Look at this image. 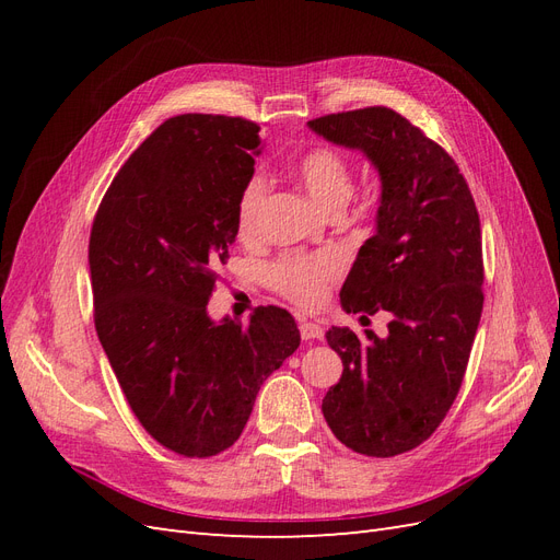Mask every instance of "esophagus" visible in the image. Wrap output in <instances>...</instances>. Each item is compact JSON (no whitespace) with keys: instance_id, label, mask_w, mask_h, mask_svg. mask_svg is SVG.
Listing matches in <instances>:
<instances>
[{"instance_id":"34e87169","label":"esophagus","mask_w":560,"mask_h":560,"mask_svg":"<svg viewBox=\"0 0 560 560\" xmlns=\"http://www.w3.org/2000/svg\"><path fill=\"white\" fill-rule=\"evenodd\" d=\"M299 331H301L303 341H319V338L325 336V329H322L319 325H315V322H308V319H301Z\"/></svg>"}]
</instances>
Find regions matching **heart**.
I'll return each instance as SVG.
<instances>
[{
    "label": "heart",
    "instance_id": "obj_1",
    "mask_svg": "<svg viewBox=\"0 0 560 560\" xmlns=\"http://www.w3.org/2000/svg\"><path fill=\"white\" fill-rule=\"evenodd\" d=\"M294 175L306 194L325 212L343 210L352 198L354 182L352 167L341 151L329 147L311 149L294 163ZM266 184L261 177H252L238 198V233L252 238L257 231L259 212L264 206ZM341 273V259L331 252L319 254H287L268 266V284L296 306L313 308L325 299L327 284Z\"/></svg>",
    "mask_w": 560,
    "mask_h": 560
}]
</instances>
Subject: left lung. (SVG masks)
<instances>
[{"mask_svg":"<svg viewBox=\"0 0 560 560\" xmlns=\"http://www.w3.org/2000/svg\"><path fill=\"white\" fill-rule=\"evenodd\" d=\"M308 126L360 149L381 175L376 233L360 247L341 306L393 317L385 338L327 331L343 374L322 413L354 453L393 457L432 436L463 385L483 311L479 212L455 161L401 114L364 107Z\"/></svg>","mask_w":560,"mask_h":560,"instance_id":"left-lung-1","label":"left lung"}]
</instances>
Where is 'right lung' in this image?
Wrapping results in <instances>:
<instances>
[{"label":"right lung","instance_id":"right-lung-1","mask_svg":"<svg viewBox=\"0 0 560 560\" xmlns=\"http://www.w3.org/2000/svg\"><path fill=\"white\" fill-rule=\"evenodd\" d=\"M241 116L167 118L116 173L93 219L95 331L142 428L184 457L238 442L261 383L299 348L294 317L261 306L212 322L217 266L261 154Z\"/></svg>","mask_w":560,"mask_h":560}]
</instances>
